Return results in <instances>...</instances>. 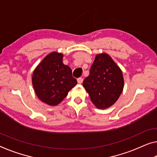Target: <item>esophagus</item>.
Instances as JSON below:
<instances>
[{"instance_id":"obj_1","label":"esophagus","mask_w":157,"mask_h":157,"mask_svg":"<svg viewBox=\"0 0 157 157\" xmlns=\"http://www.w3.org/2000/svg\"><path fill=\"white\" fill-rule=\"evenodd\" d=\"M77 81H78V83L79 84H81L82 83H83V78H78V79H77Z\"/></svg>"}]
</instances>
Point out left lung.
<instances>
[{
  "instance_id": "left-lung-1",
  "label": "left lung",
  "mask_w": 157,
  "mask_h": 157,
  "mask_svg": "<svg viewBox=\"0 0 157 157\" xmlns=\"http://www.w3.org/2000/svg\"><path fill=\"white\" fill-rule=\"evenodd\" d=\"M123 73L109 55L95 56L90 74L84 79L83 86L98 109H107L117 102L124 88Z\"/></svg>"
}]
</instances>
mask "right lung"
<instances>
[{
    "instance_id": "1",
    "label": "right lung",
    "mask_w": 157,
    "mask_h": 157,
    "mask_svg": "<svg viewBox=\"0 0 157 157\" xmlns=\"http://www.w3.org/2000/svg\"><path fill=\"white\" fill-rule=\"evenodd\" d=\"M62 58L63 55L59 52L48 54L32 75V84L37 97L50 106L61 102L77 83L71 68L63 64Z\"/></svg>"
}]
</instances>
